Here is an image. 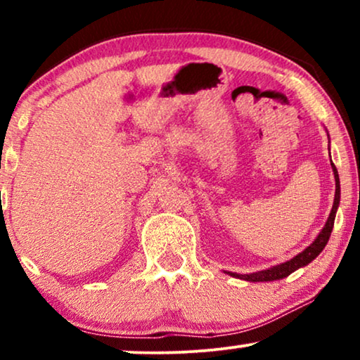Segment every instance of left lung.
Returning <instances> with one entry per match:
<instances>
[{"label": "left lung", "mask_w": 360, "mask_h": 360, "mask_svg": "<svg viewBox=\"0 0 360 360\" xmlns=\"http://www.w3.org/2000/svg\"><path fill=\"white\" fill-rule=\"evenodd\" d=\"M328 139H329V134H328ZM331 167H333L334 180H336V193H334V203H333L331 213H329V218L326 221V224H324V228L319 231L316 239H314L307 249H303L302 252L295 255L293 259L287 260V262H282L278 265H274V267L259 270V272H252V274H236V272H224V274H228L234 278L248 280V282H274V280H282L285 277H288V275L293 274L295 270L304 267V265H308L311 260L316 259L318 255L321 254L324 245L328 244L329 236H331V231L334 226V218H336V213L339 208V201H341V185H339V175H338V170H336V167H334L333 162H331Z\"/></svg>", "instance_id": "obj_1"}]
</instances>
